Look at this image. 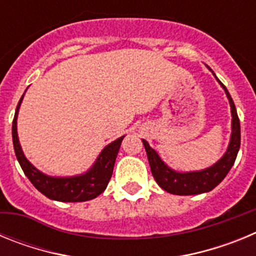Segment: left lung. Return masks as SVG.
Instances as JSON below:
<instances>
[{"mask_svg":"<svg viewBox=\"0 0 256 256\" xmlns=\"http://www.w3.org/2000/svg\"><path fill=\"white\" fill-rule=\"evenodd\" d=\"M222 87L224 88L226 94H227L228 100L230 104V112H232V136H230V142L228 146L227 152L224 156L210 168L205 169L201 172H191V173H177V172L169 169L164 164L159 155L156 154L154 148H150L148 141L144 142V146L146 148L148 154V159L150 162L151 173L154 178L158 182L160 187L169 194L173 195H198V194H204V192L212 191L214 187H216L222 180L230 170L232 165L234 164V160L237 158V152L240 150V144H241V130H240V119L236 112V106H234V100L230 97V92L224 84L218 79Z\"/></svg>","mask_w":256,"mask_h":256,"instance_id":"obj_1","label":"left lung"}]
</instances>
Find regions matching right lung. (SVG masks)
I'll use <instances>...</instances> for the list:
<instances>
[{"label":"right lung","instance_id":"right-lung-1","mask_svg":"<svg viewBox=\"0 0 256 256\" xmlns=\"http://www.w3.org/2000/svg\"><path fill=\"white\" fill-rule=\"evenodd\" d=\"M22 96L18 104L16 112H15V116H14L12 120V142L18 162H19L24 174L33 183V186L40 194H44L46 198L56 201H64V202H79V201L92 200L100 194H102L112 176L115 159H116V155L119 152L124 136L104 148V151L97 159L96 164L94 165V168L88 173L72 178H52L48 176H44L26 159L22 148H20L19 140H18L16 118Z\"/></svg>","mask_w":256,"mask_h":256}]
</instances>
